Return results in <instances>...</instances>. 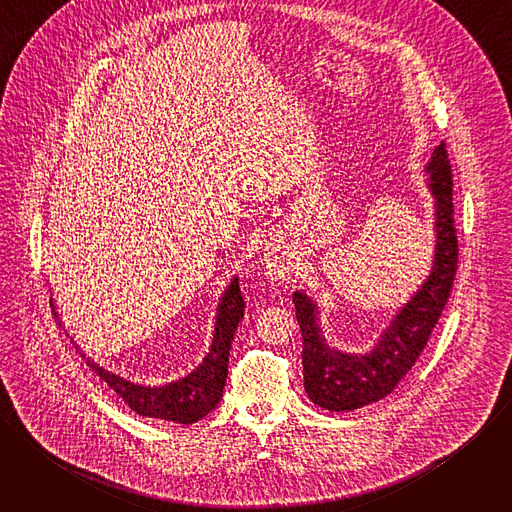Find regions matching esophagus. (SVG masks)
<instances>
[{"label": "esophagus", "mask_w": 512, "mask_h": 512, "mask_svg": "<svg viewBox=\"0 0 512 512\" xmlns=\"http://www.w3.org/2000/svg\"><path fill=\"white\" fill-rule=\"evenodd\" d=\"M261 263H263L265 275L271 281L287 279L291 267H294V261H291V255H289V251L285 249V245L281 241H269L265 245Z\"/></svg>", "instance_id": "34e87169"}]
</instances>
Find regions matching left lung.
Here are the masks:
<instances>
[{"instance_id": "left-lung-1", "label": "left lung", "mask_w": 512, "mask_h": 512, "mask_svg": "<svg viewBox=\"0 0 512 512\" xmlns=\"http://www.w3.org/2000/svg\"><path fill=\"white\" fill-rule=\"evenodd\" d=\"M425 172L435 198L433 267L371 352L344 354L330 348L318 326L316 304L304 291L294 294L296 318L304 338V387L308 397L328 411H352L387 397L411 371L448 304L458 271V237L454 229L452 166L444 141L435 148Z\"/></svg>"}]
</instances>
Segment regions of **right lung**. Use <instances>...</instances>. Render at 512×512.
Here are the masks:
<instances>
[{"label": "right lung", "mask_w": 512, "mask_h": 512, "mask_svg": "<svg viewBox=\"0 0 512 512\" xmlns=\"http://www.w3.org/2000/svg\"><path fill=\"white\" fill-rule=\"evenodd\" d=\"M243 312L245 302L239 289V279L235 277L223 294L221 304H218L210 352L188 377L176 383L164 387H143L125 381L105 371L103 367H97L89 358L87 364L93 369V373L101 381H105L135 413L184 425L194 423L208 415L223 397L229 371V350L235 330L243 318ZM81 356L85 358L83 352Z\"/></svg>", "instance_id": "1"}]
</instances>
